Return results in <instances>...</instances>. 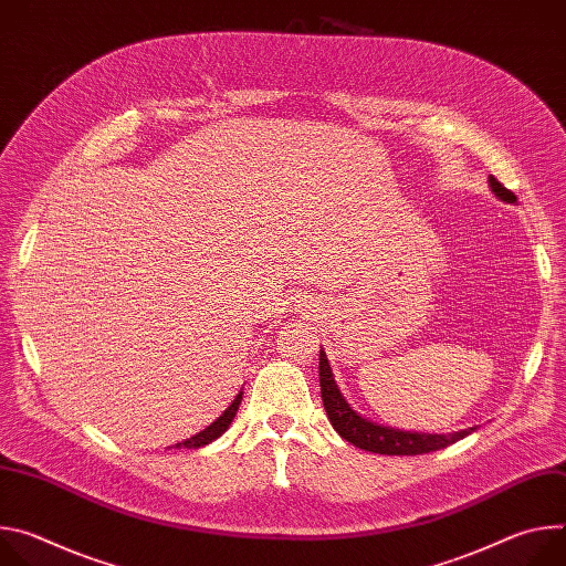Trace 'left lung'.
<instances>
[{
    "instance_id": "left-lung-1",
    "label": "left lung",
    "mask_w": 566,
    "mask_h": 566,
    "mask_svg": "<svg viewBox=\"0 0 566 566\" xmlns=\"http://www.w3.org/2000/svg\"><path fill=\"white\" fill-rule=\"evenodd\" d=\"M489 188L491 192L506 203H517V197L506 190L493 175L489 177ZM319 394L322 402H325L327 417L334 426V430L349 443H354L360 450L376 452V454H426L434 452L441 448H448L450 443L468 437L474 432V428L459 430L452 434H428V432H406V430H396L389 426L374 423L365 417H360L352 406L349 400L343 396L332 365L327 360L325 349L319 347Z\"/></svg>"
}]
</instances>
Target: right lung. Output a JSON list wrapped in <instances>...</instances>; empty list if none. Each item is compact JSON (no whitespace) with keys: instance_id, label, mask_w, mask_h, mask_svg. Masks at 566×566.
<instances>
[{"instance_id":"obj_1","label":"right lung","mask_w":566,"mask_h":566,"mask_svg":"<svg viewBox=\"0 0 566 566\" xmlns=\"http://www.w3.org/2000/svg\"><path fill=\"white\" fill-rule=\"evenodd\" d=\"M241 394H244V391H239V394L234 396V400H232L230 406L226 408V412H223L217 421H212L206 430H201L199 434H195V437H190V439H186V441H181V443H177V446H172V448H188V450H197V448H203V446L212 443L214 439H219V437L230 428V423H232V419H234V415H237V410H239Z\"/></svg>"}]
</instances>
